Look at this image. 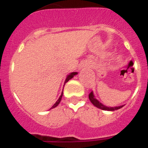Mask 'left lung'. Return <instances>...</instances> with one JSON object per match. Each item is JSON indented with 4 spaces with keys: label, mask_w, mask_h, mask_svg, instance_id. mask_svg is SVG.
I'll use <instances>...</instances> for the list:
<instances>
[{
    "label": "left lung",
    "mask_w": 148,
    "mask_h": 148,
    "mask_svg": "<svg viewBox=\"0 0 148 148\" xmlns=\"http://www.w3.org/2000/svg\"><path fill=\"white\" fill-rule=\"evenodd\" d=\"M89 100L90 101V102L95 106V107H97V108H100L101 110H110V111H113V110H118L120 108H121L124 107V105H121V106H118V107H107V106L103 105L101 102H99L97 101V99L95 98V95L93 94V91L89 94Z\"/></svg>",
    "instance_id": "1"
}]
</instances>
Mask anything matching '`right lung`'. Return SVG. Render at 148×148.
Returning a JSON list of instances; mask_svg holds the SVG:
<instances>
[{
  "label": "right lung",
  "instance_id": "add662e5",
  "mask_svg": "<svg viewBox=\"0 0 148 148\" xmlns=\"http://www.w3.org/2000/svg\"><path fill=\"white\" fill-rule=\"evenodd\" d=\"M77 74V72H72V73H71V74H68V75H67V78H66V80H65L64 84L67 83V81H69V80H71V78H73L74 75H76ZM62 96H63V92H62V94H61V95H60V97H59V99H58V101H57L55 102V103H54V104H53V105L52 106V107H51V109H52V108H56V107H57V106H58V104L60 103V101H61V97H62Z\"/></svg>",
  "mask_w": 148,
  "mask_h": 148
}]
</instances>
